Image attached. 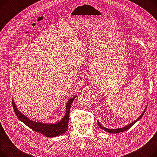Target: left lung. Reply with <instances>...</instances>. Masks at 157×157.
<instances>
[{"label": "left lung", "instance_id": "obj_1", "mask_svg": "<svg viewBox=\"0 0 157 157\" xmlns=\"http://www.w3.org/2000/svg\"><path fill=\"white\" fill-rule=\"evenodd\" d=\"M144 113H145V110H144V111L143 112V114L141 115V116H140L136 121H134L132 122V123H131L130 124H129L128 125H127V126H126V127H123V128H118V129H109V128H105V127H102V126L100 124L99 122H98V126H99V127H100L101 128H102V130H105V131H106V132H109V133H113V134L120 133V132H121L126 131L127 130H128V128H130L132 126V125L134 124L135 123H136L139 119H141V118H142V117L144 115Z\"/></svg>", "mask_w": 157, "mask_h": 157}]
</instances>
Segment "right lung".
<instances>
[{"label":"right lung","instance_id":"add662e5","mask_svg":"<svg viewBox=\"0 0 157 157\" xmlns=\"http://www.w3.org/2000/svg\"><path fill=\"white\" fill-rule=\"evenodd\" d=\"M75 97L71 98L68 101L67 106H66V113L65 117L63 118L62 121L55 123V124H45V123L32 121V120H30L29 118H27L25 116H24L18 110L13 101L12 102V104L14 111L16 116H17L19 120H20L27 126H28L32 130L37 132L45 136L46 137H53L60 136L67 131L68 128L71 106Z\"/></svg>","mask_w":157,"mask_h":157}]
</instances>
